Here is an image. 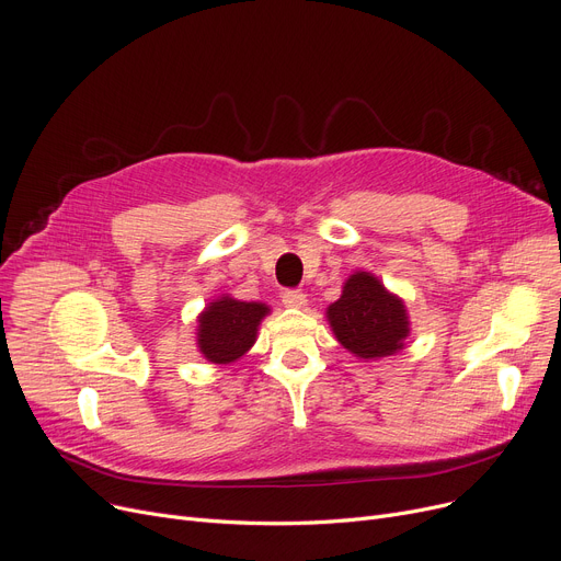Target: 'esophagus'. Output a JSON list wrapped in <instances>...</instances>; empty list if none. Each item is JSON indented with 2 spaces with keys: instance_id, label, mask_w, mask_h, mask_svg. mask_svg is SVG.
<instances>
[{
  "instance_id": "34e87169",
  "label": "esophagus",
  "mask_w": 561,
  "mask_h": 561,
  "mask_svg": "<svg viewBox=\"0 0 561 561\" xmlns=\"http://www.w3.org/2000/svg\"><path fill=\"white\" fill-rule=\"evenodd\" d=\"M282 302H284L286 307L300 309V307L307 305V296H305V293H302L300 288H286V290L282 293Z\"/></svg>"
}]
</instances>
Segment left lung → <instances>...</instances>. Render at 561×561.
I'll return each mask as SVG.
<instances>
[{
    "instance_id": "obj_1",
    "label": "left lung",
    "mask_w": 561,
    "mask_h": 561,
    "mask_svg": "<svg viewBox=\"0 0 561 561\" xmlns=\"http://www.w3.org/2000/svg\"><path fill=\"white\" fill-rule=\"evenodd\" d=\"M328 318L341 345L362 359L393 355L409 334L402 300L391 296L370 273H357L345 282L341 298L328 309Z\"/></svg>"
}]
</instances>
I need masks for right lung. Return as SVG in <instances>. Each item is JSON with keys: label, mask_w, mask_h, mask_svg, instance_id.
<instances>
[{"label": "right lung", "mask_w": 561, "mask_h": 561, "mask_svg": "<svg viewBox=\"0 0 561 561\" xmlns=\"http://www.w3.org/2000/svg\"><path fill=\"white\" fill-rule=\"evenodd\" d=\"M271 309L259 302L220 298L199 316L197 345L202 355L214 364H229L243 357L256 341L261 318Z\"/></svg>", "instance_id": "obj_1"}]
</instances>
